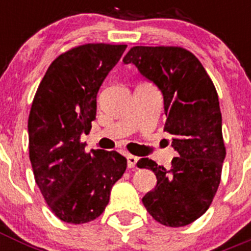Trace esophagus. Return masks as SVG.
Wrapping results in <instances>:
<instances>
[{"instance_id": "obj_1", "label": "esophagus", "mask_w": 251, "mask_h": 251, "mask_svg": "<svg viewBox=\"0 0 251 251\" xmlns=\"http://www.w3.org/2000/svg\"><path fill=\"white\" fill-rule=\"evenodd\" d=\"M127 162H128V168H134L136 163L138 162V157L133 156V154H127Z\"/></svg>"}]
</instances>
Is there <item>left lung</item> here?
<instances>
[{"label":"left lung","mask_w":251,"mask_h":251,"mask_svg":"<svg viewBox=\"0 0 251 251\" xmlns=\"http://www.w3.org/2000/svg\"><path fill=\"white\" fill-rule=\"evenodd\" d=\"M158 86L165 104V132L178 152L170 170L150 158L137 162L153 171L154 190L142 199L156 221L171 227L202 216L220 185L226 156L219 97L205 68L178 46H134L123 59Z\"/></svg>","instance_id":"1"}]
</instances>
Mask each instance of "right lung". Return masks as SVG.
Returning <instances> with one entry per match:
<instances>
[{"label":"right lung","mask_w":251,"mask_h":251,"mask_svg":"<svg viewBox=\"0 0 251 251\" xmlns=\"http://www.w3.org/2000/svg\"><path fill=\"white\" fill-rule=\"evenodd\" d=\"M127 45L85 44L59 55L49 66L28 115V153L35 181L50 210L69 224L100 216L110 190L127 168L115 151L85 152L97 94Z\"/></svg>","instance_id":"1"}]
</instances>
